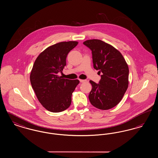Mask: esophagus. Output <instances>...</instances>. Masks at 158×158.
Instances as JSON below:
<instances>
[{"label":"esophagus","instance_id":"1","mask_svg":"<svg viewBox=\"0 0 158 158\" xmlns=\"http://www.w3.org/2000/svg\"><path fill=\"white\" fill-rule=\"evenodd\" d=\"M79 81L81 83H84L87 82V81H86V80H85V79H80Z\"/></svg>","mask_w":158,"mask_h":158}]
</instances>
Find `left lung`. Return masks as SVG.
<instances>
[{
	"label": "left lung",
	"mask_w": 158,
	"mask_h": 158,
	"mask_svg": "<svg viewBox=\"0 0 158 158\" xmlns=\"http://www.w3.org/2000/svg\"><path fill=\"white\" fill-rule=\"evenodd\" d=\"M83 44L92 51L94 68L101 75L99 83L90 81V104L106 110L117 105L127 89L129 70L119 51L100 40H89Z\"/></svg>",
	"instance_id": "left-lung-1"
}]
</instances>
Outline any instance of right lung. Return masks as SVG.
<instances>
[{
    "label": "right lung",
    "instance_id": "add662e5",
    "mask_svg": "<svg viewBox=\"0 0 158 158\" xmlns=\"http://www.w3.org/2000/svg\"><path fill=\"white\" fill-rule=\"evenodd\" d=\"M77 41L60 42L47 48L38 56L32 69L30 81L38 101L46 110L59 113L68 109L72 94L79 81L59 76L66 65L68 53Z\"/></svg>",
    "mask_w": 158,
    "mask_h": 158
}]
</instances>
